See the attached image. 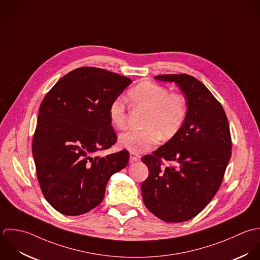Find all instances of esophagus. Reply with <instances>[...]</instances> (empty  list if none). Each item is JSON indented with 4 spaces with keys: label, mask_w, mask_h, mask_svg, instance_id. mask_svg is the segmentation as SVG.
Listing matches in <instances>:
<instances>
[{
    "label": "esophagus",
    "mask_w": 260,
    "mask_h": 260,
    "mask_svg": "<svg viewBox=\"0 0 260 260\" xmlns=\"http://www.w3.org/2000/svg\"><path fill=\"white\" fill-rule=\"evenodd\" d=\"M141 158V156L135 152H130V161L131 162H135V161H139Z\"/></svg>",
    "instance_id": "1"
}]
</instances>
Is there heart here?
Instances as JSON below:
<instances>
[{
  "instance_id": "1",
  "label": "heart",
  "mask_w": 260,
  "mask_h": 260,
  "mask_svg": "<svg viewBox=\"0 0 260 260\" xmlns=\"http://www.w3.org/2000/svg\"><path fill=\"white\" fill-rule=\"evenodd\" d=\"M128 101L134 109L146 111L142 130H130L120 135L119 145L131 152H144L154 147L160 136L171 139L183 125L187 115L184 96L170 92L167 87L144 82L131 88L127 93ZM109 119L112 126L124 129L127 123V112L120 100H114L109 107Z\"/></svg>"
}]
</instances>
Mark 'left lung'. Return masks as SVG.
<instances>
[{
  "label": "left lung",
  "mask_w": 260,
  "mask_h": 260,
  "mask_svg": "<svg viewBox=\"0 0 260 260\" xmlns=\"http://www.w3.org/2000/svg\"><path fill=\"white\" fill-rule=\"evenodd\" d=\"M184 93L186 119L179 131L150 155L142 157L149 175L141 184L146 208L169 223L192 219L217 193L231 157V135L222 105L196 78L161 75ZM171 166L162 167V160Z\"/></svg>",
  "instance_id": "obj_1"
}]
</instances>
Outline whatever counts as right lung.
I'll use <instances>...</instances> for the list:
<instances>
[{"label": "right lung", "mask_w": 260, "mask_h": 260, "mask_svg": "<svg viewBox=\"0 0 260 260\" xmlns=\"http://www.w3.org/2000/svg\"><path fill=\"white\" fill-rule=\"evenodd\" d=\"M132 81L96 68H80L61 78L44 96L32 141L39 185L46 201L67 216L101 204L107 182L128 165L129 152L93 156L117 136L109 107Z\"/></svg>", "instance_id": "obj_1"}]
</instances>
